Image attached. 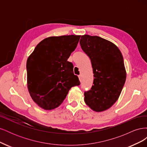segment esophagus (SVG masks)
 Masks as SVG:
<instances>
[{
	"mask_svg": "<svg viewBox=\"0 0 147 147\" xmlns=\"http://www.w3.org/2000/svg\"><path fill=\"white\" fill-rule=\"evenodd\" d=\"M78 78H79L80 81L82 82V75H79V76H78Z\"/></svg>",
	"mask_w": 147,
	"mask_h": 147,
	"instance_id": "obj_1",
	"label": "esophagus"
}]
</instances>
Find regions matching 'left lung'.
<instances>
[{
    "instance_id": "obj_1",
    "label": "left lung",
    "mask_w": 147,
    "mask_h": 147,
    "mask_svg": "<svg viewBox=\"0 0 147 147\" xmlns=\"http://www.w3.org/2000/svg\"><path fill=\"white\" fill-rule=\"evenodd\" d=\"M80 43L91 59L94 77L91 90L84 92V102L94 112H103L117 102L125 83L122 54L114 43L98 36L82 35Z\"/></svg>"
}]
</instances>
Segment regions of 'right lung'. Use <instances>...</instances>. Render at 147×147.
<instances>
[{
	"mask_svg": "<svg viewBox=\"0 0 147 147\" xmlns=\"http://www.w3.org/2000/svg\"><path fill=\"white\" fill-rule=\"evenodd\" d=\"M81 35H62L43 39L35 48L26 63L27 84L32 100L50 110L59 107L70 89L80 84L67 59Z\"/></svg>",
	"mask_w": 147,
	"mask_h": 147,
	"instance_id": "right-lung-1",
	"label": "right lung"
}]
</instances>
